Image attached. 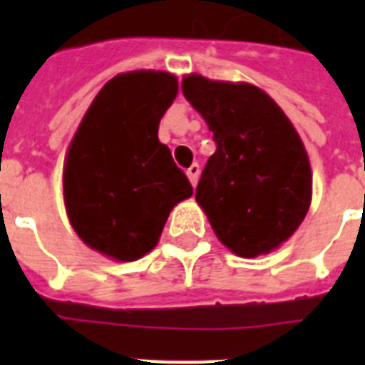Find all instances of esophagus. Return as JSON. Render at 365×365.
Here are the masks:
<instances>
[{
  "mask_svg": "<svg viewBox=\"0 0 365 365\" xmlns=\"http://www.w3.org/2000/svg\"><path fill=\"white\" fill-rule=\"evenodd\" d=\"M199 172H201V170H199V164H192V166H190L188 170H186V175H188V179H190V182H192V186L197 185Z\"/></svg>",
  "mask_w": 365,
  "mask_h": 365,
  "instance_id": "obj_1",
  "label": "esophagus"
}]
</instances>
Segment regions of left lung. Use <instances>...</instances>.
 Masks as SVG:
<instances>
[{
    "label": "left lung",
    "mask_w": 365,
    "mask_h": 365,
    "mask_svg": "<svg viewBox=\"0 0 365 365\" xmlns=\"http://www.w3.org/2000/svg\"><path fill=\"white\" fill-rule=\"evenodd\" d=\"M182 93L217 144L201 173L195 201L232 252L269 254L294 234L311 206V164L298 131L252 83L188 74Z\"/></svg>",
    "instance_id": "1"
}]
</instances>
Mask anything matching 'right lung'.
I'll return each mask as SVG.
<instances>
[{
    "mask_svg": "<svg viewBox=\"0 0 365 365\" xmlns=\"http://www.w3.org/2000/svg\"><path fill=\"white\" fill-rule=\"evenodd\" d=\"M164 71L109 80L80 122L63 168V201L80 240L96 252L135 261L157 245L173 206L193 188L159 140L177 96Z\"/></svg>",
    "mask_w": 365,
    "mask_h": 365,
    "instance_id": "1",
    "label": "right lung"
}]
</instances>
